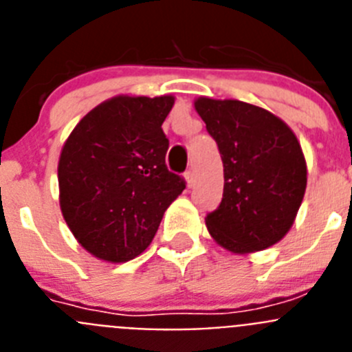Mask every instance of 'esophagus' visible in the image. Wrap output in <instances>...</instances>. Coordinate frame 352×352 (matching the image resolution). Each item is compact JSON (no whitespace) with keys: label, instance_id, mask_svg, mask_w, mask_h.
<instances>
[{"label":"esophagus","instance_id":"esophagus-1","mask_svg":"<svg viewBox=\"0 0 352 352\" xmlns=\"http://www.w3.org/2000/svg\"><path fill=\"white\" fill-rule=\"evenodd\" d=\"M185 182H186V186H188V188H192V186L195 185V174H194V170H186V173H185Z\"/></svg>","mask_w":352,"mask_h":352}]
</instances>
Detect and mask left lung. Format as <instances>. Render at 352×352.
I'll use <instances>...</instances> for the list:
<instances>
[{
    "label": "left lung",
    "instance_id": "obj_1",
    "mask_svg": "<svg viewBox=\"0 0 352 352\" xmlns=\"http://www.w3.org/2000/svg\"><path fill=\"white\" fill-rule=\"evenodd\" d=\"M194 107L223 164L222 203L206 217L211 238L232 254L278 243L307 188V162L294 132L266 109L241 100L199 96Z\"/></svg>",
    "mask_w": 352,
    "mask_h": 352
}]
</instances>
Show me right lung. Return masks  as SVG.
Returning a JSON list of instances; mask_svg holds the SVG:
<instances>
[{
	"label": "right lung",
	"mask_w": 352,
	"mask_h": 352,
	"mask_svg": "<svg viewBox=\"0 0 352 352\" xmlns=\"http://www.w3.org/2000/svg\"><path fill=\"white\" fill-rule=\"evenodd\" d=\"M173 105V95L113 96L65 141L58 162L61 213L96 259L126 263L142 254L185 190V179L166 166L162 123Z\"/></svg>",
	"instance_id": "right-lung-1"
}]
</instances>
